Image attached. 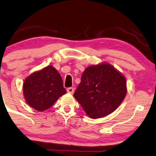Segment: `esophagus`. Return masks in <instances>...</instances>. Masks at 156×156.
<instances>
[{
  "instance_id": "obj_1",
  "label": "esophagus",
  "mask_w": 156,
  "mask_h": 156,
  "mask_svg": "<svg viewBox=\"0 0 156 156\" xmlns=\"http://www.w3.org/2000/svg\"><path fill=\"white\" fill-rule=\"evenodd\" d=\"M67 91L68 93H70V94H73V92H74V88H73V87L67 88Z\"/></svg>"
}]
</instances>
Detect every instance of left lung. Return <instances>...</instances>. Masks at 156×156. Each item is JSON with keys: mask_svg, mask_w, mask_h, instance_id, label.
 <instances>
[{"mask_svg": "<svg viewBox=\"0 0 156 156\" xmlns=\"http://www.w3.org/2000/svg\"><path fill=\"white\" fill-rule=\"evenodd\" d=\"M126 94V80L111 65L88 67L73 97L90 118L99 119L112 112Z\"/></svg>", "mask_w": 156, "mask_h": 156, "instance_id": "left-lung-1", "label": "left lung"}]
</instances>
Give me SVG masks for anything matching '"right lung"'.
<instances>
[{"label": "right lung", "instance_id": "right-lung-1", "mask_svg": "<svg viewBox=\"0 0 156 156\" xmlns=\"http://www.w3.org/2000/svg\"><path fill=\"white\" fill-rule=\"evenodd\" d=\"M65 93L62 77L51 65L32 73L23 84L26 102L37 111L51 108Z\"/></svg>", "mask_w": 156, "mask_h": 156}]
</instances>
